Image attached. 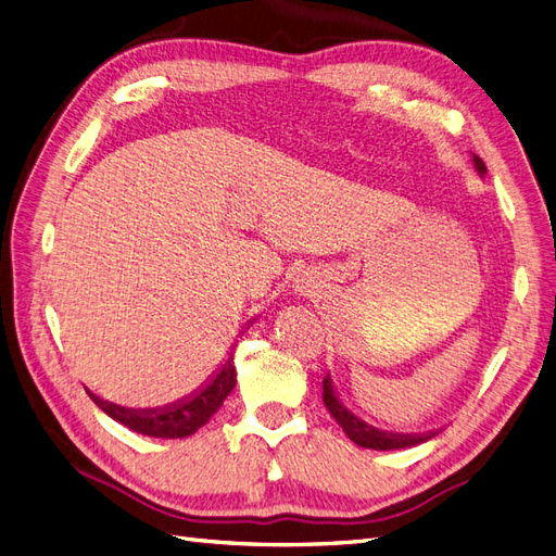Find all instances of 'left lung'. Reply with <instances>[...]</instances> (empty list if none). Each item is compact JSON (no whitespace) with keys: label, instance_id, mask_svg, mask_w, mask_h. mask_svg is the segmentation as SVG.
<instances>
[{"label":"left lung","instance_id":"obj_1","mask_svg":"<svg viewBox=\"0 0 556 556\" xmlns=\"http://www.w3.org/2000/svg\"><path fill=\"white\" fill-rule=\"evenodd\" d=\"M475 168L479 173H486L484 161L475 156ZM323 402L327 412L334 416V421L341 426V430L349 434V440H353L357 446L365 448H379V452H388V448H407V446H416L430 438H434V432H426V434H395V432H383L377 430L369 424H363L357 416H353L343 404L339 402V397L334 395L332 390V381L327 377L323 379Z\"/></svg>","mask_w":556,"mask_h":556}]
</instances>
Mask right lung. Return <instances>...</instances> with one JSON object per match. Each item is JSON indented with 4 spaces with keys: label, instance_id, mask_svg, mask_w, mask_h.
Returning a JSON list of instances; mask_svg holds the SVG:
<instances>
[{
    "label": "right lung",
    "instance_id": "add662e5",
    "mask_svg": "<svg viewBox=\"0 0 556 556\" xmlns=\"http://www.w3.org/2000/svg\"><path fill=\"white\" fill-rule=\"evenodd\" d=\"M236 386V367H233V357H229L224 363L222 371L213 379L207 388H203L201 393L193 397H187L182 402H175L170 407L163 409H126L118 407V404L104 402L96 397L91 390L88 395L98 404V407L112 416L114 421L124 424L126 428L147 434V438H163V440H173V438H187V434H193L201 426L210 421L222 402L227 400Z\"/></svg>",
    "mask_w": 556,
    "mask_h": 556
}]
</instances>
